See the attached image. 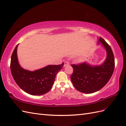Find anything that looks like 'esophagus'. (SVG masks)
I'll use <instances>...</instances> for the list:
<instances>
[{"label": "esophagus", "instance_id": "obj_1", "mask_svg": "<svg viewBox=\"0 0 126 126\" xmlns=\"http://www.w3.org/2000/svg\"><path fill=\"white\" fill-rule=\"evenodd\" d=\"M69 62H64V67L67 66H68V65H69Z\"/></svg>", "mask_w": 126, "mask_h": 126}]
</instances>
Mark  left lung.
Wrapping results in <instances>:
<instances>
[{
	"instance_id": "8db88e82",
	"label": "left lung",
	"mask_w": 126,
	"mask_h": 126,
	"mask_svg": "<svg viewBox=\"0 0 126 126\" xmlns=\"http://www.w3.org/2000/svg\"><path fill=\"white\" fill-rule=\"evenodd\" d=\"M101 43L106 49L107 57L101 65L92 66L87 63L71 64L73 73L71 80L75 88L80 92L92 94L99 90L108 82L115 69V58L112 49L106 41L100 37L98 44Z\"/></svg>"
}]
</instances>
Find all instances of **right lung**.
<instances>
[{"instance_id":"1","label":"right lung","mask_w":126,"mask_h":126,"mask_svg":"<svg viewBox=\"0 0 126 126\" xmlns=\"http://www.w3.org/2000/svg\"><path fill=\"white\" fill-rule=\"evenodd\" d=\"M13 52L10 70L15 82L26 93L32 95H42L50 90L57 74L62 69L64 63L59 65H48L33 71L25 70L19 64L17 50Z\"/></svg>"}]
</instances>
